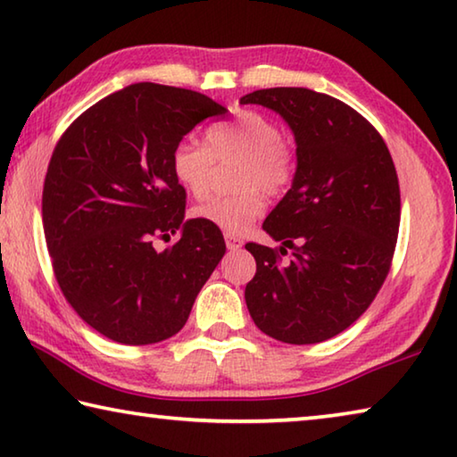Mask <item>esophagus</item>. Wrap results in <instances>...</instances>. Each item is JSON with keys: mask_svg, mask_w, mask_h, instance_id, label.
<instances>
[{"mask_svg": "<svg viewBox=\"0 0 457 457\" xmlns=\"http://www.w3.org/2000/svg\"><path fill=\"white\" fill-rule=\"evenodd\" d=\"M224 243H227V249L228 251H237L243 246V238L237 237V235H224Z\"/></svg>", "mask_w": 457, "mask_h": 457, "instance_id": "34e87169", "label": "esophagus"}]
</instances>
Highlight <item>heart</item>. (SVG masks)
Instances as JSON below:
<instances>
[{
	"instance_id": "obj_1",
	"label": "heart",
	"mask_w": 457,
	"mask_h": 457,
	"mask_svg": "<svg viewBox=\"0 0 457 457\" xmlns=\"http://www.w3.org/2000/svg\"><path fill=\"white\" fill-rule=\"evenodd\" d=\"M230 158H241L235 184L243 190L206 200L194 216L227 235H241L265 212V200L256 186L269 194L286 190L294 179L295 155L278 123L245 111L235 121L208 127L204 145L190 139L176 144L170 158L171 176L194 198H204L212 186L214 163Z\"/></svg>"
}]
</instances>
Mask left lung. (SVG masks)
Masks as SVG:
<instances>
[{"instance_id":"obj_1","label":"left lung","mask_w":457,"mask_h":457,"mask_svg":"<svg viewBox=\"0 0 457 457\" xmlns=\"http://www.w3.org/2000/svg\"><path fill=\"white\" fill-rule=\"evenodd\" d=\"M241 104L281 115L295 139L291 188L263 222L278 251L249 243L257 273L245 287L255 326L287 344H316L362 316L386 279L401 222L388 147L362 115L330 95L263 88Z\"/></svg>"}]
</instances>
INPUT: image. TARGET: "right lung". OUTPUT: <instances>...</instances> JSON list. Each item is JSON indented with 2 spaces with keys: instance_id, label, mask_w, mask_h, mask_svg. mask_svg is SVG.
<instances>
[{
  "instance_id": "add662e5",
  "label": "right lung",
  "mask_w": 457,
  "mask_h": 457,
  "mask_svg": "<svg viewBox=\"0 0 457 457\" xmlns=\"http://www.w3.org/2000/svg\"><path fill=\"white\" fill-rule=\"evenodd\" d=\"M222 104L188 88L136 82L104 96L54 147L42 192V224L60 289L107 336L144 346L182 330L222 259V233L186 220V190L171 149ZM180 230L163 252L155 236Z\"/></svg>"
}]
</instances>
